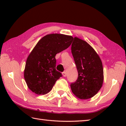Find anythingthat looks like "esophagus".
Here are the masks:
<instances>
[{"label":"esophagus","instance_id":"esophagus-1","mask_svg":"<svg viewBox=\"0 0 126 126\" xmlns=\"http://www.w3.org/2000/svg\"><path fill=\"white\" fill-rule=\"evenodd\" d=\"M62 74H63V77H66V76H67V73H66V72H63L62 73Z\"/></svg>","mask_w":126,"mask_h":126}]
</instances>
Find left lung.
<instances>
[{"mask_svg": "<svg viewBox=\"0 0 126 126\" xmlns=\"http://www.w3.org/2000/svg\"><path fill=\"white\" fill-rule=\"evenodd\" d=\"M72 53L78 71V77L71 84L72 92L80 99H87L96 94L103 84L102 62L95 50L84 40L74 37Z\"/></svg>", "mask_w": 126, "mask_h": 126, "instance_id": "obj_1", "label": "left lung"}]
</instances>
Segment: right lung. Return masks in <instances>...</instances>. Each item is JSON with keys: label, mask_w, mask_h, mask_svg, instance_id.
<instances>
[{"label": "right lung", "mask_w": 126, "mask_h": 126, "mask_svg": "<svg viewBox=\"0 0 126 126\" xmlns=\"http://www.w3.org/2000/svg\"><path fill=\"white\" fill-rule=\"evenodd\" d=\"M73 37L62 34H50L39 40L28 57L24 77L29 89L38 95L52 90L62 77L56 71L55 55L71 46Z\"/></svg>", "instance_id": "obj_1"}]
</instances>
